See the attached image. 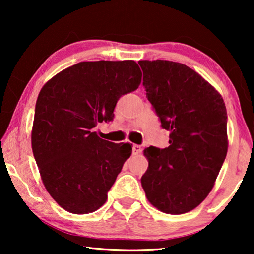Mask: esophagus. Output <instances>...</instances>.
<instances>
[{
  "mask_svg": "<svg viewBox=\"0 0 254 254\" xmlns=\"http://www.w3.org/2000/svg\"><path fill=\"white\" fill-rule=\"evenodd\" d=\"M141 151H142L141 145H138V144H133V155H138V154H141Z\"/></svg>",
  "mask_w": 254,
  "mask_h": 254,
  "instance_id": "34e87169",
  "label": "esophagus"
}]
</instances>
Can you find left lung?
Segmentation results:
<instances>
[{
    "instance_id": "8db88e82",
    "label": "left lung",
    "mask_w": 254,
    "mask_h": 254,
    "mask_svg": "<svg viewBox=\"0 0 254 254\" xmlns=\"http://www.w3.org/2000/svg\"><path fill=\"white\" fill-rule=\"evenodd\" d=\"M147 98L170 131V145L145 148L141 184L152 206L179 215L196 208L214 187L228 151L223 98L202 76L168 60L138 61Z\"/></svg>"
}]
</instances>
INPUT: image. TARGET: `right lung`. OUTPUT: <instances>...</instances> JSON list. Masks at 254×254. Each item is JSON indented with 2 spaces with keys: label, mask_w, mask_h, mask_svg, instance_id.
<instances>
[{
  "label": "right lung",
  "mask_w": 254,
  "mask_h": 254,
  "mask_svg": "<svg viewBox=\"0 0 254 254\" xmlns=\"http://www.w3.org/2000/svg\"><path fill=\"white\" fill-rule=\"evenodd\" d=\"M141 78L133 60L84 61L40 90L32 151L47 192L64 210L89 214L106 202L133 145L103 140L92 128L113 119L118 99L136 90Z\"/></svg>",
  "instance_id": "right-lung-1"
}]
</instances>
